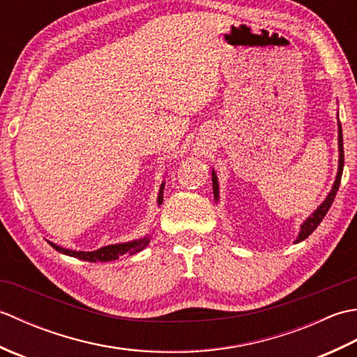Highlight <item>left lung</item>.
Returning <instances> with one entry per match:
<instances>
[{"mask_svg":"<svg viewBox=\"0 0 357 357\" xmlns=\"http://www.w3.org/2000/svg\"><path fill=\"white\" fill-rule=\"evenodd\" d=\"M339 116V115H337ZM337 150H339V161H337V174H336V179L335 183H333V187L330 193L327 195V198L324 199V202L321 204L319 207H317L312 215H310L304 222L301 224V230L298 238H296L294 244H298V242L307 239L310 234H312L316 229L317 225L322 222L324 216L327 215L328 208L331 207L333 201L336 198V193L339 190V184H340V178H342V172H344V142H342V127H340V123L337 121ZM211 183H213V196H215V201H219V183H218V176L215 170H211Z\"/></svg>","mask_w":357,"mask_h":357,"instance_id":"1","label":"left lung"}]
</instances>
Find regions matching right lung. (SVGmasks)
Wrapping results in <instances>:
<instances>
[{
  "instance_id": "obj_1",
  "label": "right lung",
  "mask_w": 357,
  "mask_h": 357,
  "mask_svg": "<svg viewBox=\"0 0 357 357\" xmlns=\"http://www.w3.org/2000/svg\"><path fill=\"white\" fill-rule=\"evenodd\" d=\"M164 185L165 183L162 181L161 187H159V193H158V206H161L162 199H164ZM151 236H144L139 239H135L130 242H123V244H112V245H105L98 250H93V252H77V250H69L64 247H59L53 242L47 241L49 244L56 250V252L72 256V257H78L81 261H87V262H109V261H116L119 256L124 255H135L139 253L141 250L146 248L149 245Z\"/></svg>"
}]
</instances>
